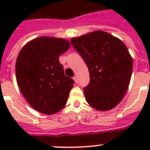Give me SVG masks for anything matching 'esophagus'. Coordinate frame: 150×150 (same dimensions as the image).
<instances>
[{
	"instance_id": "34e87169",
	"label": "esophagus",
	"mask_w": 150,
	"mask_h": 150,
	"mask_svg": "<svg viewBox=\"0 0 150 150\" xmlns=\"http://www.w3.org/2000/svg\"><path fill=\"white\" fill-rule=\"evenodd\" d=\"M73 79H74V81L75 82V83H78L79 82V79H78V76H74V78H73Z\"/></svg>"
}]
</instances>
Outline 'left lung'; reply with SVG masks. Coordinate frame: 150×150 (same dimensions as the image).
Here are the masks:
<instances>
[{
  "instance_id": "obj_1",
  "label": "left lung",
  "mask_w": 150,
  "mask_h": 150,
  "mask_svg": "<svg viewBox=\"0 0 150 150\" xmlns=\"http://www.w3.org/2000/svg\"><path fill=\"white\" fill-rule=\"evenodd\" d=\"M71 45L81 55L89 71L84 88L87 103L107 111L121 102L128 89L132 72V58L125 43L103 31L72 38Z\"/></svg>"
}]
</instances>
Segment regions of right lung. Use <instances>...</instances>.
Listing matches in <instances>:
<instances>
[{"label":"right lung","mask_w":150,"mask_h":150,"mask_svg":"<svg viewBox=\"0 0 150 150\" xmlns=\"http://www.w3.org/2000/svg\"><path fill=\"white\" fill-rule=\"evenodd\" d=\"M64 39L40 37L24 46L15 64L20 90L32 107L45 114L65 106L74 80L64 75L59 57L69 49Z\"/></svg>","instance_id":"1"}]
</instances>
